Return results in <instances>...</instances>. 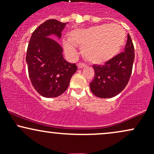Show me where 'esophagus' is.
Listing matches in <instances>:
<instances>
[{
	"mask_svg": "<svg viewBox=\"0 0 154 154\" xmlns=\"http://www.w3.org/2000/svg\"><path fill=\"white\" fill-rule=\"evenodd\" d=\"M77 66H78L79 69H82L84 68V67L87 66V64H85V63H79L78 64H77Z\"/></svg>",
	"mask_w": 154,
	"mask_h": 154,
	"instance_id": "34e87169",
	"label": "esophagus"
}]
</instances>
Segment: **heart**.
<instances>
[{"mask_svg":"<svg viewBox=\"0 0 154 154\" xmlns=\"http://www.w3.org/2000/svg\"><path fill=\"white\" fill-rule=\"evenodd\" d=\"M126 32L119 24H105L86 29L72 30L69 39L63 40V48L68 56L75 57V46L82 47V53L87 61L102 63L114 58L125 43Z\"/></svg>","mask_w":154,"mask_h":154,"instance_id":"heart-1","label":"heart"}]
</instances>
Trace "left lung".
I'll return each instance as SVG.
<instances>
[{
  "label": "left lung",
  "mask_w": 154,
  "mask_h": 154,
  "mask_svg": "<svg viewBox=\"0 0 154 154\" xmlns=\"http://www.w3.org/2000/svg\"><path fill=\"white\" fill-rule=\"evenodd\" d=\"M135 50L128 34L125 51L106 61L103 65H93L95 76L90 83L92 93L101 98L114 97L126 87L132 74Z\"/></svg>",
  "instance_id": "obj_1"
}]
</instances>
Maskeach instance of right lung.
Masks as SVG:
<instances>
[{
	"label": "right lung",
	"mask_w": 154,
	"mask_h": 154,
	"mask_svg": "<svg viewBox=\"0 0 154 154\" xmlns=\"http://www.w3.org/2000/svg\"><path fill=\"white\" fill-rule=\"evenodd\" d=\"M66 23L48 19L32 32L26 51V61L32 85L45 98H55L66 91L72 75L77 71L75 63L63 57V49L51 35L60 39Z\"/></svg>",
	"instance_id": "obj_1"
}]
</instances>
